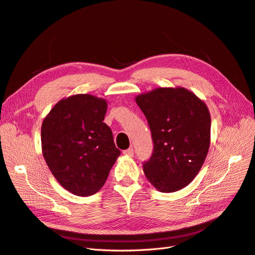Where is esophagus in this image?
<instances>
[{
    "mask_svg": "<svg viewBox=\"0 0 255 255\" xmlns=\"http://www.w3.org/2000/svg\"><path fill=\"white\" fill-rule=\"evenodd\" d=\"M123 154H125V155H127V156L132 157V156L134 155V150H133L132 148H129V149H128V150L123 151Z\"/></svg>",
    "mask_w": 255,
    "mask_h": 255,
    "instance_id": "esophagus-1",
    "label": "esophagus"
}]
</instances>
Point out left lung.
<instances>
[{
	"instance_id": "obj_1",
	"label": "left lung",
	"mask_w": 255,
	"mask_h": 255,
	"mask_svg": "<svg viewBox=\"0 0 255 255\" xmlns=\"http://www.w3.org/2000/svg\"><path fill=\"white\" fill-rule=\"evenodd\" d=\"M148 119L154 151L143 164L148 181L174 192L195 179L211 144V115L204 101L184 87H159L135 98Z\"/></svg>"
}]
</instances>
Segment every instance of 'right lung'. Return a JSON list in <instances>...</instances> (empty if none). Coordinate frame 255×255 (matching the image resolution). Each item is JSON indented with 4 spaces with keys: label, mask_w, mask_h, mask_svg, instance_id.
<instances>
[{
    "label": "right lung",
    "mask_w": 255,
    "mask_h": 255,
    "mask_svg": "<svg viewBox=\"0 0 255 255\" xmlns=\"http://www.w3.org/2000/svg\"><path fill=\"white\" fill-rule=\"evenodd\" d=\"M107 101L88 94L64 98L41 126L42 154L54 177L75 196L102 188L120 155L110 127L103 122Z\"/></svg>",
    "instance_id": "right-lung-1"
}]
</instances>
